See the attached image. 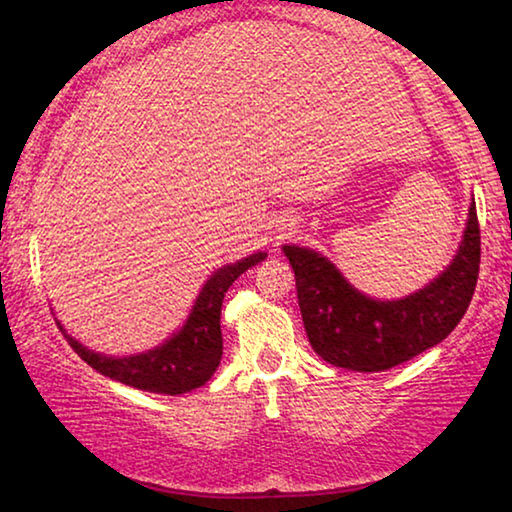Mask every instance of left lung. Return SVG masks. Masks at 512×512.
<instances>
[{
    "label": "left lung",
    "instance_id": "left-lung-1",
    "mask_svg": "<svg viewBox=\"0 0 512 512\" xmlns=\"http://www.w3.org/2000/svg\"><path fill=\"white\" fill-rule=\"evenodd\" d=\"M284 255L296 273L302 323L318 357L339 368L379 372L418 357L461 323L479 277L481 230L472 205L452 266L402 300L366 298L309 248L284 246Z\"/></svg>",
    "mask_w": 512,
    "mask_h": 512
}]
</instances>
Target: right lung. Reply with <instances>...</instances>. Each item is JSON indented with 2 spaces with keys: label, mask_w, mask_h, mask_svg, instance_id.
Instances as JSON below:
<instances>
[{
  "label": "right lung",
  "mask_w": 512,
  "mask_h": 512,
  "mask_svg": "<svg viewBox=\"0 0 512 512\" xmlns=\"http://www.w3.org/2000/svg\"><path fill=\"white\" fill-rule=\"evenodd\" d=\"M264 257L266 253H255L241 259L237 264L219 268L207 280L201 296L196 298V305L183 329L178 334H173L167 343H162L160 348L135 354V357L112 359L83 348L69 334H65V339L88 366L99 370L101 375L121 381V384L162 395H180L194 391V388L203 386L214 375L221 363V305L225 291L230 289V284L241 273H246L250 266L262 262Z\"/></svg>",
  "instance_id": "obj_1"
}]
</instances>
